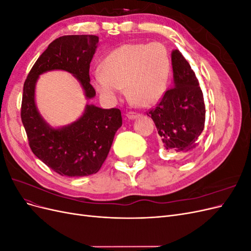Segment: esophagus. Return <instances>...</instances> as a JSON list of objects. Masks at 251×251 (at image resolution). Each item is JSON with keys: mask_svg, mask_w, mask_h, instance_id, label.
<instances>
[{"mask_svg": "<svg viewBox=\"0 0 251 251\" xmlns=\"http://www.w3.org/2000/svg\"><path fill=\"white\" fill-rule=\"evenodd\" d=\"M139 116H140V114L137 113V112L131 111V112H127V113H126V117H127L128 119H135V118H138Z\"/></svg>", "mask_w": 251, "mask_h": 251, "instance_id": "obj_1", "label": "esophagus"}]
</instances>
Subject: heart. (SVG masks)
Masks as SVG:
<instances>
[{
    "label": "heart",
    "instance_id": "heart-1",
    "mask_svg": "<svg viewBox=\"0 0 251 251\" xmlns=\"http://www.w3.org/2000/svg\"><path fill=\"white\" fill-rule=\"evenodd\" d=\"M171 58L160 43H131L112 50L101 71L94 74V86L105 100L116 101L126 87L130 100L140 107L156 103L165 93Z\"/></svg>",
    "mask_w": 251,
    "mask_h": 251
}]
</instances>
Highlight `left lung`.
Instances as JSON below:
<instances>
[{"label": "left lung", "mask_w": 251, "mask_h": 251, "mask_svg": "<svg viewBox=\"0 0 251 251\" xmlns=\"http://www.w3.org/2000/svg\"><path fill=\"white\" fill-rule=\"evenodd\" d=\"M172 65L174 86L147 114L155 123L165 150L189 153L200 143L205 124L204 98L195 72L179 50L173 51Z\"/></svg>", "instance_id": "left-lung-1"}]
</instances>
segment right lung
Instances as JSON below:
<instances>
[{
    "instance_id": "right-lung-1",
    "label": "right lung",
    "mask_w": 251,
    "mask_h": 251,
    "mask_svg": "<svg viewBox=\"0 0 251 251\" xmlns=\"http://www.w3.org/2000/svg\"><path fill=\"white\" fill-rule=\"evenodd\" d=\"M98 40L96 35L58 37L37 58L24 82L21 118L29 147L40 160L60 176L83 177L100 171L114 136L123 125V117L119 109L87 104L77 121L62 128H52L36 110L35 82L44 72L66 70L76 76L88 98L94 97L89 71Z\"/></svg>"
}]
</instances>
